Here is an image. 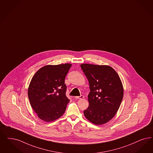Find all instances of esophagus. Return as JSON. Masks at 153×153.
Segmentation results:
<instances>
[{
  "instance_id": "esophagus-1",
  "label": "esophagus",
  "mask_w": 153,
  "mask_h": 153,
  "mask_svg": "<svg viewBox=\"0 0 153 153\" xmlns=\"http://www.w3.org/2000/svg\"><path fill=\"white\" fill-rule=\"evenodd\" d=\"M83 98H84V96H82V95H81L80 96H76V97H75V98L79 99V100H81V99H82Z\"/></svg>"
}]
</instances>
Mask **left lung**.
Segmentation results:
<instances>
[{
    "label": "left lung",
    "mask_w": 153,
    "mask_h": 153,
    "mask_svg": "<svg viewBox=\"0 0 153 153\" xmlns=\"http://www.w3.org/2000/svg\"><path fill=\"white\" fill-rule=\"evenodd\" d=\"M88 79L90 91L89 106L84 111L90 122L102 125L116 115L122 102L123 89L115 70L108 65L81 64Z\"/></svg>",
    "instance_id": "left-lung-1"
}]
</instances>
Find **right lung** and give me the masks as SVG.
<instances>
[{
    "instance_id": "add662e5",
    "label": "right lung",
    "mask_w": 153,
    "mask_h": 153,
    "mask_svg": "<svg viewBox=\"0 0 153 153\" xmlns=\"http://www.w3.org/2000/svg\"><path fill=\"white\" fill-rule=\"evenodd\" d=\"M72 64L48 65L34 74L28 87V96L32 109L45 122L63 115L69 100L66 96L65 78Z\"/></svg>"
}]
</instances>
